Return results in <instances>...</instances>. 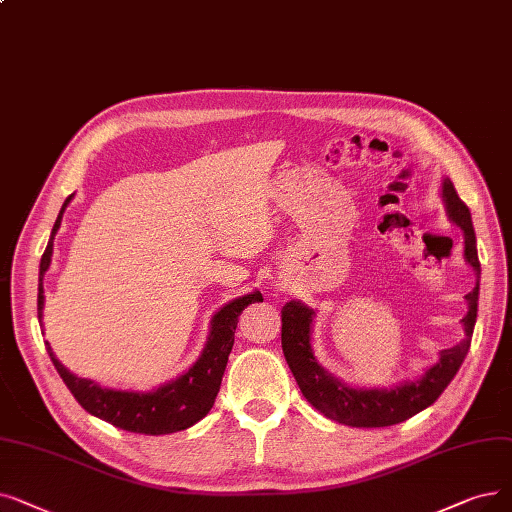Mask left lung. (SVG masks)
<instances>
[{
	"instance_id": "obj_1",
	"label": "left lung",
	"mask_w": 512,
	"mask_h": 512,
	"mask_svg": "<svg viewBox=\"0 0 512 512\" xmlns=\"http://www.w3.org/2000/svg\"><path fill=\"white\" fill-rule=\"evenodd\" d=\"M441 201L452 224L464 234V261L475 270L477 282L473 291L466 295L469 311L462 318L464 339L439 351V360L425 370L414 381H402L389 389L379 387H349L324 370L311 347V326H314L316 311L301 301H288L282 307V351L288 368L307 402L320 410L326 418L337 420L347 427H391L404 422L410 416L429 408L435 399L450 385L460 364L471 347L473 328L477 322L479 301V278L481 265L477 257V238L473 230L471 211L456 194L450 177L441 182Z\"/></svg>"
}]
</instances>
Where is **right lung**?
Instances as JSON below:
<instances>
[{"label": "right lung", "mask_w": 512, "mask_h": 512, "mask_svg": "<svg viewBox=\"0 0 512 512\" xmlns=\"http://www.w3.org/2000/svg\"><path fill=\"white\" fill-rule=\"evenodd\" d=\"M73 194L66 198L56 224L50 234V242L46 247V253L39 263V293H37V316L39 324L43 318V276L50 270L52 263V251H54V236L60 230V221L66 205L71 203ZM263 301L259 291H253L249 295H242L238 299L228 301L224 307H219L211 318L209 337L205 343L203 353L198 355V360L177 379L152 389V391H123V389H108L100 387L98 383L90 379H81V376L66 370L56 353L52 351L50 343H46V349L50 358L62 376L64 385L69 387L73 397L81 404L83 410L90 414L110 422L123 431L131 433H144V435H167L184 431L198 420L205 418L209 410L215 404V397L219 393L221 376H224L228 355L234 345V330L238 324V316L242 309Z\"/></svg>", "instance_id": "obj_1"}]
</instances>
